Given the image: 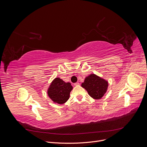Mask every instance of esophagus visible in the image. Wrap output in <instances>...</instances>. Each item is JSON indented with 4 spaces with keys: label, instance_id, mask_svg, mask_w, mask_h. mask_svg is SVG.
<instances>
[{
    "label": "esophagus",
    "instance_id": "obj_1",
    "mask_svg": "<svg viewBox=\"0 0 147 147\" xmlns=\"http://www.w3.org/2000/svg\"><path fill=\"white\" fill-rule=\"evenodd\" d=\"M79 85H80V83L79 82L74 83V86H79Z\"/></svg>",
    "mask_w": 147,
    "mask_h": 147
}]
</instances>
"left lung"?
<instances>
[{
	"label": "left lung",
	"instance_id": "left-lung-1",
	"mask_svg": "<svg viewBox=\"0 0 147 147\" xmlns=\"http://www.w3.org/2000/svg\"><path fill=\"white\" fill-rule=\"evenodd\" d=\"M81 87L87 91L91 97L100 99L107 92L108 81L95 74H91L85 78Z\"/></svg>",
	"mask_w": 147,
	"mask_h": 147
}]
</instances>
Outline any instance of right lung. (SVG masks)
<instances>
[{
	"instance_id": "add662e5",
	"label": "right lung",
	"mask_w": 147,
	"mask_h": 147,
	"mask_svg": "<svg viewBox=\"0 0 147 147\" xmlns=\"http://www.w3.org/2000/svg\"><path fill=\"white\" fill-rule=\"evenodd\" d=\"M73 88L70 82H66L59 77H56L51 82L47 94L53 102L61 105L66 103L69 99Z\"/></svg>"
}]
</instances>
